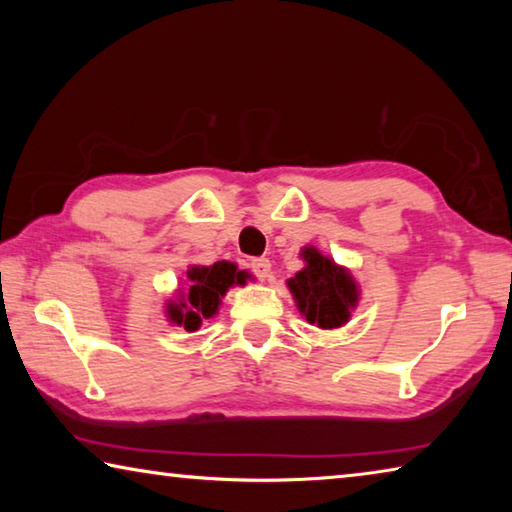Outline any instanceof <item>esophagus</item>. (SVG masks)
<instances>
[{
  "instance_id": "obj_1",
  "label": "esophagus",
  "mask_w": 512,
  "mask_h": 512,
  "mask_svg": "<svg viewBox=\"0 0 512 512\" xmlns=\"http://www.w3.org/2000/svg\"><path fill=\"white\" fill-rule=\"evenodd\" d=\"M250 268H253V273L259 277V280H266V277L271 275V262H268L266 257L253 259V264H250Z\"/></svg>"
}]
</instances>
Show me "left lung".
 <instances>
[{"label": "left lung", "instance_id": "1", "mask_svg": "<svg viewBox=\"0 0 512 512\" xmlns=\"http://www.w3.org/2000/svg\"><path fill=\"white\" fill-rule=\"evenodd\" d=\"M305 266L287 280L300 316L320 329H339L350 323L359 305L361 289L350 268L336 264L332 257L314 246L300 250Z\"/></svg>", "mask_w": 512, "mask_h": 512}]
</instances>
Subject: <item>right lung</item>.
Instances as JSON below:
<instances>
[{
    "label": "right lung",
    "mask_w": 512,
    "mask_h": 512,
    "mask_svg": "<svg viewBox=\"0 0 512 512\" xmlns=\"http://www.w3.org/2000/svg\"><path fill=\"white\" fill-rule=\"evenodd\" d=\"M248 271H239L235 262H214L210 266H189L185 273V287L176 289V296L164 302V316L169 325L185 327L196 332L203 318L219 314L221 300L232 287H244L250 280Z\"/></svg>",
    "instance_id": "add662e5"
}]
</instances>
